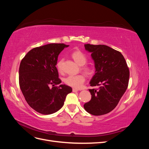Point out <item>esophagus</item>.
I'll list each match as a JSON object with an SVG mask.
<instances>
[{"instance_id":"esophagus-1","label":"esophagus","mask_w":149,"mask_h":149,"mask_svg":"<svg viewBox=\"0 0 149 149\" xmlns=\"http://www.w3.org/2000/svg\"><path fill=\"white\" fill-rule=\"evenodd\" d=\"M79 91V89H78L73 88V92H74V93H76V92H77V91Z\"/></svg>"}]
</instances>
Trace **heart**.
<instances>
[{"label": "heart", "instance_id": "heart-1", "mask_svg": "<svg viewBox=\"0 0 149 149\" xmlns=\"http://www.w3.org/2000/svg\"><path fill=\"white\" fill-rule=\"evenodd\" d=\"M71 57L74 60L76 63L79 66L84 65L87 62V57L85 54L81 51L76 50L71 53ZM62 63L63 60H60L56 63V68L59 72L62 71ZM82 70L87 74H91L93 73V69L91 67L84 66L82 67ZM85 81V77L83 74L70 75L65 79V83L75 88H80Z\"/></svg>", "mask_w": 149, "mask_h": 149}]
</instances>
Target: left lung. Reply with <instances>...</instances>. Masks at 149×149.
Listing matches in <instances>:
<instances>
[{"mask_svg": "<svg viewBox=\"0 0 149 149\" xmlns=\"http://www.w3.org/2000/svg\"><path fill=\"white\" fill-rule=\"evenodd\" d=\"M91 53L95 74L90 81L91 100L84 104V109L94 116L109 113L118 105L128 86L129 70L121 53L104 45L85 44Z\"/></svg>", "mask_w": 149, "mask_h": 149, "instance_id": "1", "label": "left lung"}]
</instances>
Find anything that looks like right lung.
<instances>
[{
	"label": "right lung",
	"instance_id": "1",
	"mask_svg": "<svg viewBox=\"0 0 149 149\" xmlns=\"http://www.w3.org/2000/svg\"><path fill=\"white\" fill-rule=\"evenodd\" d=\"M69 45L50 43L29 51L19 67V84L29 105L40 114L55 113L72 88L61 83L56 67L61 52Z\"/></svg>",
	"mask_w": 149,
	"mask_h": 149
}]
</instances>
